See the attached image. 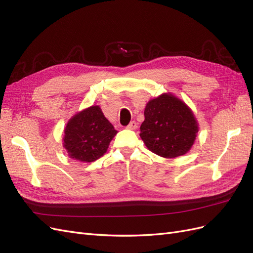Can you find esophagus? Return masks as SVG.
I'll list each match as a JSON object with an SVG mask.
<instances>
[{
	"label": "esophagus",
	"instance_id": "obj_1",
	"mask_svg": "<svg viewBox=\"0 0 253 253\" xmlns=\"http://www.w3.org/2000/svg\"><path fill=\"white\" fill-rule=\"evenodd\" d=\"M137 127H138V125H137L136 121H131L129 122V125L126 126V128L128 129H136Z\"/></svg>",
	"mask_w": 253,
	"mask_h": 253
}]
</instances>
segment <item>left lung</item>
<instances>
[{
	"label": "left lung",
	"mask_w": 253,
	"mask_h": 253,
	"mask_svg": "<svg viewBox=\"0 0 253 253\" xmlns=\"http://www.w3.org/2000/svg\"><path fill=\"white\" fill-rule=\"evenodd\" d=\"M197 132L192 110L171 93L151 99L145 105L140 137L156 155L165 158L185 155L192 148Z\"/></svg>",
	"instance_id": "obj_1"
}]
</instances>
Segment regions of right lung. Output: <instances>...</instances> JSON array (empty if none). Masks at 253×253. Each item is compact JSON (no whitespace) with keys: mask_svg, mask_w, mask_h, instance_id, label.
Listing matches in <instances>:
<instances>
[{"mask_svg":"<svg viewBox=\"0 0 253 253\" xmlns=\"http://www.w3.org/2000/svg\"><path fill=\"white\" fill-rule=\"evenodd\" d=\"M116 134L100 106L91 105L68 120L64 128L63 148L72 159L93 163L104 155Z\"/></svg>","mask_w":253,"mask_h":253,"instance_id":"obj_1","label":"right lung"}]
</instances>
